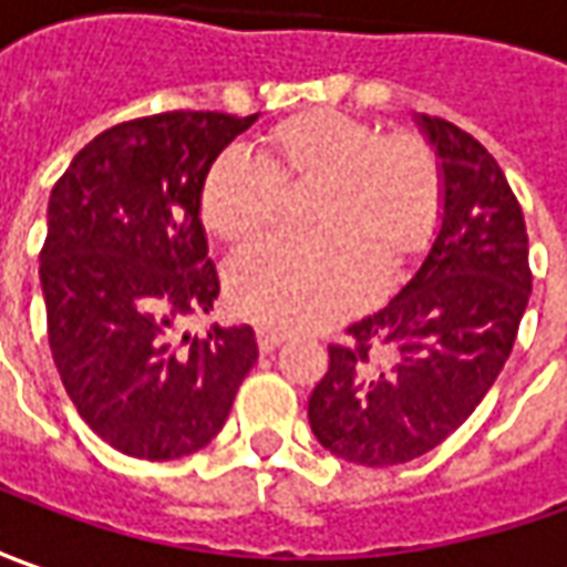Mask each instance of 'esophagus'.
Masks as SVG:
<instances>
[{"mask_svg": "<svg viewBox=\"0 0 567 567\" xmlns=\"http://www.w3.org/2000/svg\"><path fill=\"white\" fill-rule=\"evenodd\" d=\"M282 342H285V332H276V329H260V332H257V344H260V351H264V354L276 351Z\"/></svg>", "mask_w": 567, "mask_h": 567, "instance_id": "obj_1", "label": "esophagus"}]
</instances>
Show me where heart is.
I'll return each instance as SVG.
<instances>
[{
  "mask_svg": "<svg viewBox=\"0 0 567 567\" xmlns=\"http://www.w3.org/2000/svg\"><path fill=\"white\" fill-rule=\"evenodd\" d=\"M257 159L228 153L200 190L204 225L241 245L282 216L285 190H310L317 231L279 235L241 250L228 291L250 320L310 329L358 310L380 276L420 257L442 216L433 147L411 134H380L339 112H301L260 137Z\"/></svg>",
  "mask_w": 567,
  "mask_h": 567,
  "instance_id": "b5f03b06",
  "label": "heart"
}]
</instances>
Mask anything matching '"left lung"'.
<instances>
[{
    "label": "left lung",
    "instance_id": "obj_1",
    "mask_svg": "<svg viewBox=\"0 0 567 567\" xmlns=\"http://www.w3.org/2000/svg\"><path fill=\"white\" fill-rule=\"evenodd\" d=\"M417 125L440 156V231L414 279L329 344L307 401L322 449L363 467L420 458L474 414L530 298L524 213L498 163L445 118Z\"/></svg>",
    "mask_w": 567,
    "mask_h": 567
}]
</instances>
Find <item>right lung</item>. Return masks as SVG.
<instances>
[{
    "mask_svg": "<svg viewBox=\"0 0 567 567\" xmlns=\"http://www.w3.org/2000/svg\"><path fill=\"white\" fill-rule=\"evenodd\" d=\"M254 122L225 112L122 122L52 187L40 250L52 361L90 430L131 458L204 449L257 363L250 326L178 342V326L219 298L200 190Z\"/></svg>",
    "mask_w": 567,
    "mask_h": 567,
    "instance_id": "right-lung-1",
    "label": "right lung"
}]
</instances>
